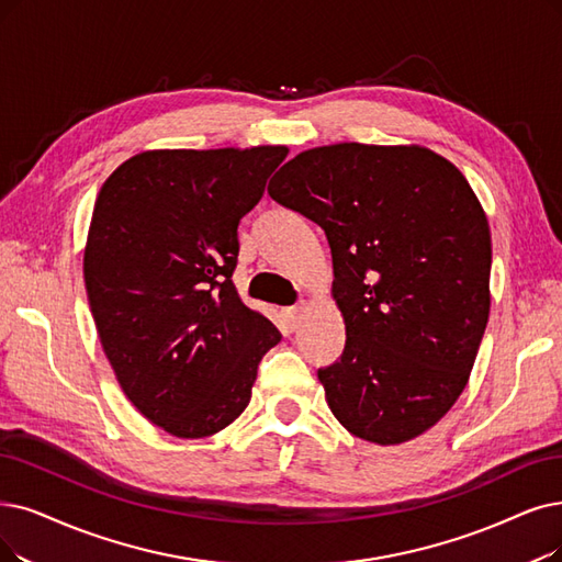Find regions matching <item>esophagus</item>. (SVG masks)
Returning a JSON list of instances; mask_svg holds the SVG:
<instances>
[{
	"label": "esophagus",
	"mask_w": 562,
	"mask_h": 562,
	"mask_svg": "<svg viewBox=\"0 0 562 562\" xmlns=\"http://www.w3.org/2000/svg\"><path fill=\"white\" fill-rule=\"evenodd\" d=\"M302 311H304L302 304L283 308V321H285L288 329H297V325H300V321H302Z\"/></svg>",
	"instance_id": "1"
}]
</instances>
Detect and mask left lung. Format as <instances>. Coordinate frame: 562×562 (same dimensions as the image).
I'll return each instance as SVG.
<instances>
[{
	"mask_svg": "<svg viewBox=\"0 0 562 562\" xmlns=\"http://www.w3.org/2000/svg\"><path fill=\"white\" fill-rule=\"evenodd\" d=\"M279 205L325 231L346 348L327 406L369 442L417 438L454 406L488 321L491 233L465 177L426 147L341 143L290 159Z\"/></svg>",
	"mask_w": 562,
	"mask_h": 562,
	"instance_id": "obj_1",
	"label": "left lung"
}]
</instances>
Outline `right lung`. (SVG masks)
I'll return each mask as SVG.
<instances>
[{
	"instance_id": "add662e5",
	"label": "right lung",
	"mask_w": 562,
	"mask_h": 562,
	"mask_svg": "<svg viewBox=\"0 0 562 562\" xmlns=\"http://www.w3.org/2000/svg\"><path fill=\"white\" fill-rule=\"evenodd\" d=\"M285 147L154 149L99 191L85 285L108 362L128 401L177 438H205L251 401L279 329L233 283L237 226Z\"/></svg>"
}]
</instances>
